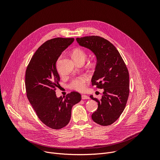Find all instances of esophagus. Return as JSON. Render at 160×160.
Masks as SVG:
<instances>
[{
	"label": "esophagus",
	"mask_w": 160,
	"mask_h": 160,
	"mask_svg": "<svg viewBox=\"0 0 160 160\" xmlns=\"http://www.w3.org/2000/svg\"><path fill=\"white\" fill-rule=\"evenodd\" d=\"M82 99H88L89 97L87 95H82Z\"/></svg>",
	"instance_id": "obj_1"
}]
</instances>
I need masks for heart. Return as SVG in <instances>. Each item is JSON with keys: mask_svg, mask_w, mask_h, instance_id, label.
<instances>
[{"mask_svg": "<svg viewBox=\"0 0 160 160\" xmlns=\"http://www.w3.org/2000/svg\"><path fill=\"white\" fill-rule=\"evenodd\" d=\"M72 55L74 61L78 64L84 62L87 58V54L85 50L81 48H75L72 51ZM88 78L85 76H81L74 78L70 83V87L78 91H83L85 90Z\"/></svg>", "mask_w": 160, "mask_h": 160, "instance_id": "1", "label": "heart"}]
</instances>
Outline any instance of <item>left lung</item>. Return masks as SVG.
Returning a JSON list of instances; mask_svg holds the SVG:
<instances>
[{
	"label": "left lung",
	"instance_id": "left-lung-1",
	"mask_svg": "<svg viewBox=\"0 0 160 160\" xmlns=\"http://www.w3.org/2000/svg\"><path fill=\"white\" fill-rule=\"evenodd\" d=\"M77 41L96 56L97 64L91 81L93 86L104 88L100 100L90 96L98 103L92 119L100 125H110L119 118L128 98L129 74L127 66L117 48L102 37L87 36L77 38Z\"/></svg>",
	"mask_w": 160,
	"mask_h": 160
}]
</instances>
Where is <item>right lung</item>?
Listing matches in <instances>:
<instances>
[{
  "mask_svg": "<svg viewBox=\"0 0 160 160\" xmlns=\"http://www.w3.org/2000/svg\"><path fill=\"white\" fill-rule=\"evenodd\" d=\"M74 41L73 38H54L44 42L32 56L26 70L27 96L36 115L48 127L58 130L70 122L72 108L81 101L77 92L62 99L57 98L60 77L56 62L62 52Z\"/></svg>",
  "mask_w": 160,
  "mask_h": 160,
  "instance_id": "obj_1",
  "label": "right lung"
}]
</instances>
